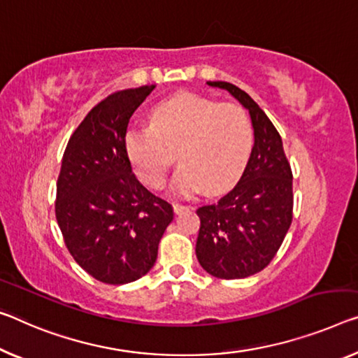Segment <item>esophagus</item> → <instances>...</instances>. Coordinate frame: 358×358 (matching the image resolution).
Here are the masks:
<instances>
[{
    "instance_id": "34e87169",
    "label": "esophagus",
    "mask_w": 358,
    "mask_h": 358,
    "mask_svg": "<svg viewBox=\"0 0 358 358\" xmlns=\"http://www.w3.org/2000/svg\"><path fill=\"white\" fill-rule=\"evenodd\" d=\"M173 208H174V213H176V214H180V213H184V211H187V210H190V206L180 205V203H174Z\"/></svg>"
}]
</instances>
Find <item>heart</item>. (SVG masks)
Returning <instances> with one entry per match:
<instances>
[{
    "mask_svg": "<svg viewBox=\"0 0 358 358\" xmlns=\"http://www.w3.org/2000/svg\"><path fill=\"white\" fill-rule=\"evenodd\" d=\"M126 155L142 182L160 189L176 160L182 163L173 190L190 196L205 189L217 195L243 174L252 148L248 113L235 103L180 94L152 110L148 128L129 129Z\"/></svg>",
    "mask_w": 358,
    "mask_h": 358,
    "instance_id": "1",
    "label": "heart"
}]
</instances>
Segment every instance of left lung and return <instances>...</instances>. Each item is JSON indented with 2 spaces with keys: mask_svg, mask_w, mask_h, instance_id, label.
<instances>
[{
  "mask_svg": "<svg viewBox=\"0 0 358 358\" xmlns=\"http://www.w3.org/2000/svg\"><path fill=\"white\" fill-rule=\"evenodd\" d=\"M206 85L227 91L248 110L255 145L238 184L196 210V259L213 277L246 278L267 267L283 243L293 219V174L282 137L262 108L227 81Z\"/></svg>",
  "mask_w": 358,
  "mask_h": 358,
  "instance_id": "left-lung-1",
  "label": "left lung"
}]
</instances>
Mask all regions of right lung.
Returning <instances> with one entry per match:
<instances>
[{
	"instance_id": "right-lung-1",
	"label": "right lung",
	"mask_w": 358,
	"mask_h": 358,
	"mask_svg": "<svg viewBox=\"0 0 358 358\" xmlns=\"http://www.w3.org/2000/svg\"><path fill=\"white\" fill-rule=\"evenodd\" d=\"M153 87L103 99L71 134L62 158L57 224L76 264L102 283L144 277L174 217L173 206L136 179L124 148L131 115Z\"/></svg>"
}]
</instances>
